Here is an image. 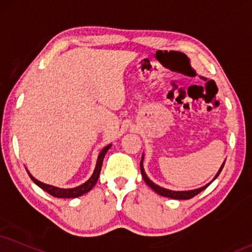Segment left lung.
Masks as SVG:
<instances>
[{
  "mask_svg": "<svg viewBox=\"0 0 252 252\" xmlns=\"http://www.w3.org/2000/svg\"><path fill=\"white\" fill-rule=\"evenodd\" d=\"M142 160H144V155H142V159H141V162H140V169H141L142 178H144L145 182L147 183V185L150 186V187L153 189L155 192H158V194L161 195V196L174 198V200H189V198L194 197L195 195H197L198 192H201L202 190H203V189H206L208 186H209L210 183H212V182L208 183V185H206V186H204V187H202V188L194 189V190H187V191H174V190H169V189H164L162 187H159V186H158V185H155L154 182H152L151 180L147 178V175H146V173H145V170H144V166H142ZM223 166H224V163L222 164V167H221V168H220L219 173L216 174L215 179L220 175V173H221V170L223 169ZM215 179H214V180H215Z\"/></svg>",
  "mask_w": 252,
  "mask_h": 252,
  "instance_id": "left-lung-1",
  "label": "left lung"
}]
</instances>
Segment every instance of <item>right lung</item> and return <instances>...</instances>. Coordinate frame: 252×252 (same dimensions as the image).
I'll return each mask as SVG.
<instances>
[{"instance_id":"obj_1","label":"right lung","mask_w":252,"mask_h":252,"mask_svg":"<svg viewBox=\"0 0 252 252\" xmlns=\"http://www.w3.org/2000/svg\"><path fill=\"white\" fill-rule=\"evenodd\" d=\"M111 145L106 146V147L102 150L100 153H99V157H98V161H97V164H95V169L94 172H93L92 176L90 178L88 181L85 183H83L82 186H79V187H76V188H71V189H62V188H57V187H54V186H50V185H45V183H42L39 182L38 180H36L33 176H31V174L28 172L29 174L30 179L32 180L33 182L36 183L38 187H40L43 189V190H45L46 192H49V194L52 195V196L55 197H62V198H73V197H78V196H82V195L86 194V192L91 190V189L94 187V185L97 183L98 181V178H99V174H100V170H101V166H102V160H104V157L105 154L107 153V151L110 150Z\"/></svg>"}]
</instances>
